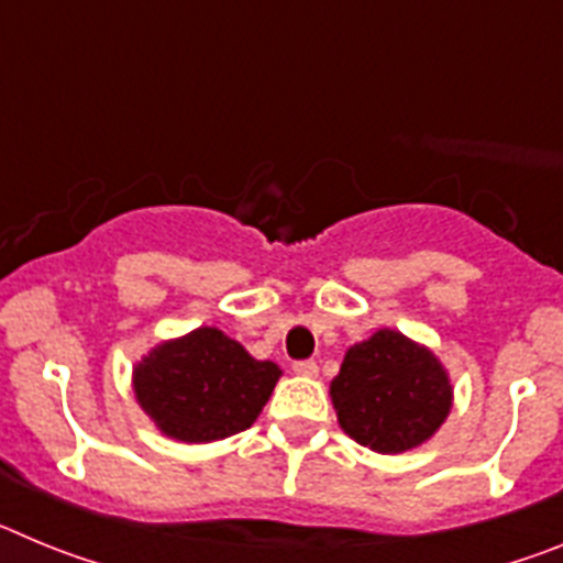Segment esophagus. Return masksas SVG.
<instances>
[{"instance_id": "obj_1", "label": "esophagus", "mask_w": 563, "mask_h": 563, "mask_svg": "<svg viewBox=\"0 0 563 563\" xmlns=\"http://www.w3.org/2000/svg\"><path fill=\"white\" fill-rule=\"evenodd\" d=\"M292 372H296V375H305V377H316L318 363L316 361H296L292 363Z\"/></svg>"}]
</instances>
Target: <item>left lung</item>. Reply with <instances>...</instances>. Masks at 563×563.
<instances>
[{"instance_id":"1","label":"left lung","mask_w":563,"mask_h":563,"mask_svg":"<svg viewBox=\"0 0 563 563\" xmlns=\"http://www.w3.org/2000/svg\"><path fill=\"white\" fill-rule=\"evenodd\" d=\"M330 395L341 429L377 454L426 442L451 409V383L440 361L395 330L355 343Z\"/></svg>"}]
</instances>
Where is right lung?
<instances>
[{
  "label": "right lung",
  "mask_w": 563,
  "mask_h": 563,
  "mask_svg": "<svg viewBox=\"0 0 563 563\" xmlns=\"http://www.w3.org/2000/svg\"><path fill=\"white\" fill-rule=\"evenodd\" d=\"M278 369L256 361L213 327L168 341L134 369V395L163 434L213 442L251 429L276 386Z\"/></svg>",
  "instance_id": "add662e5"
}]
</instances>
